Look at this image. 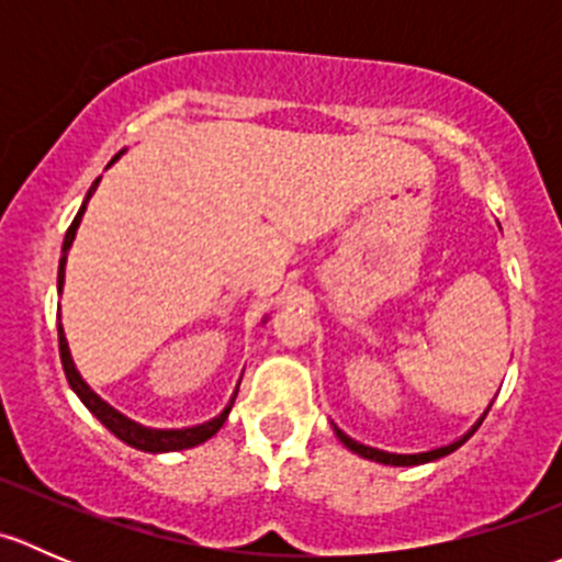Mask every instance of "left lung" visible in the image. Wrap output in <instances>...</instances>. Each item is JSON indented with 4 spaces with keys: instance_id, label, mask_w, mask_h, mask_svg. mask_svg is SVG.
<instances>
[{
    "instance_id": "1",
    "label": "left lung",
    "mask_w": 562,
    "mask_h": 562,
    "mask_svg": "<svg viewBox=\"0 0 562 562\" xmlns=\"http://www.w3.org/2000/svg\"><path fill=\"white\" fill-rule=\"evenodd\" d=\"M475 429H479V424H475V427L470 429V432L464 435L462 440H457V443H451V446H443V449L427 451V454H389V451H378V449H370V446H361V443H356V440H353V438H348V435H345L342 429H337V427H334V432H337V438L342 440V443L348 446L350 451H356V454H359V457H364V459H372V462L396 464V468H411V464H424V462H432V459H440V457L451 454V451H457L459 446H462L464 440H468L470 435L475 432Z\"/></svg>"
}]
</instances>
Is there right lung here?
<instances>
[{
	"label": "right lung",
	"instance_id": "1",
	"mask_svg": "<svg viewBox=\"0 0 562 562\" xmlns=\"http://www.w3.org/2000/svg\"><path fill=\"white\" fill-rule=\"evenodd\" d=\"M119 155H122V151H119ZM116 157H113V160H116ZM98 181H94V184L89 187L87 201H83V206L78 209L76 220H72V225H70V228H67L65 245H61V252H67V249H70V245H72V239H76L78 223H81L83 212H87L89 198H92V192L98 190ZM65 260H67V255H61V260H59V291H61V282H65ZM59 356H61V367H65L67 383H70V389L76 391L78 396H81L83 405H87L89 411H92L94 416L100 418V424H105V429H111V432L116 435V438L122 440V443L133 446V449H138V451H149V454H162V451L192 449V446L203 443V440H209V438H212V435H217L220 427H223V424H225V418H228L231 405H234V400H236V396H234V400H231V405L225 407V411L220 413L217 418H212V422H206V424H198V427H187V429H146V427H140V424H135V422H130V418H124L122 413L113 411V407L108 405V402L100 400V396L94 394V391L81 381V375H78L76 364H72V359H70V350H67V339H65V331H61V323H59Z\"/></svg>",
	"mask_w": 562,
	"mask_h": 562
}]
</instances>
